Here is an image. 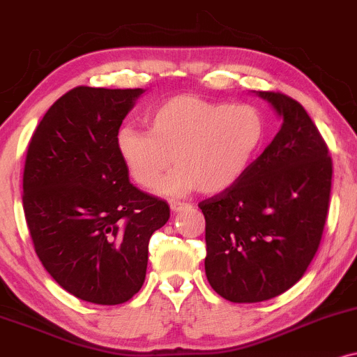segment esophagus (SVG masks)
<instances>
[{
	"mask_svg": "<svg viewBox=\"0 0 357 357\" xmlns=\"http://www.w3.org/2000/svg\"><path fill=\"white\" fill-rule=\"evenodd\" d=\"M169 206H171V209H173V211H181V209H184V208H188V203H184V201H169Z\"/></svg>",
	"mask_w": 357,
	"mask_h": 357,
	"instance_id": "obj_1",
	"label": "esophagus"
}]
</instances>
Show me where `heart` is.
<instances>
[{
	"label": "heart",
	"mask_w": 357,
	"mask_h": 357,
	"mask_svg": "<svg viewBox=\"0 0 357 357\" xmlns=\"http://www.w3.org/2000/svg\"><path fill=\"white\" fill-rule=\"evenodd\" d=\"M149 131L124 126L116 143L135 181L154 188L174 158L178 167L160 191L183 195L220 192L241 178L264 139L266 123L251 105H227L203 98L174 96L148 118Z\"/></svg>",
	"instance_id": "obj_1"
}]
</instances>
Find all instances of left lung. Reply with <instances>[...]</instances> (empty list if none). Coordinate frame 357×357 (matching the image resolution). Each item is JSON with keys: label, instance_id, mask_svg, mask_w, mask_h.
<instances>
[{"label": "left lung", "instance_id": "left-lung-1", "mask_svg": "<svg viewBox=\"0 0 357 357\" xmlns=\"http://www.w3.org/2000/svg\"><path fill=\"white\" fill-rule=\"evenodd\" d=\"M282 126L238 181L201 201L204 269L231 303H261L293 287L311 264L329 211L333 160L319 130L298 101L257 93Z\"/></svg>", "mask_w": 357, "mask_h": 357}]
</instances>
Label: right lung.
<instances>
[{
    "instance_id": "obj_1",
    "label": "right lung",
    "mask_w": 357,
    "mask_h": 357,
    "mask_svg": "<svg viewBox=\"0 0 357 357\" xmlns=\"http://www.w3.org/2000/svg\"><path fill=\"white\" fill-rule=\"evenodd\" d=\"M143 89L78 86L43 116L29 141L23 209L34 251L64 291L114 306L135 296L148 244L169 206L130 183L118 137Z\"/></svg>"
}]
</instances>
